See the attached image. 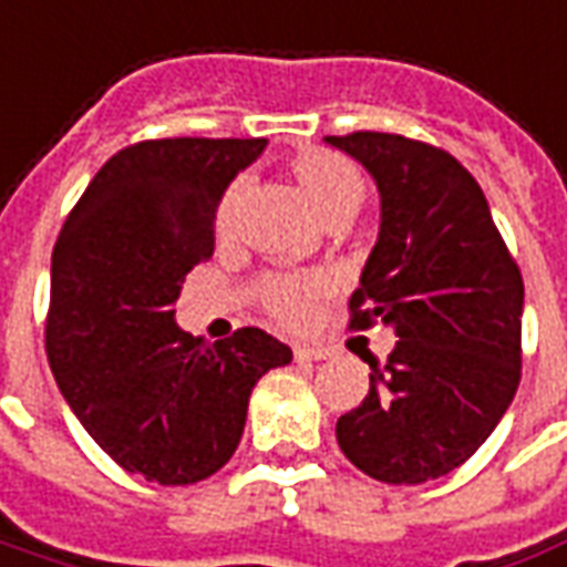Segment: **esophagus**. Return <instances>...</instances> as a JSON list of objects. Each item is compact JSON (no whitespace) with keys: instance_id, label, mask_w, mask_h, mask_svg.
Masks as SVG:
<instances>
[{"instance_id":"34e87169","label":"esophagus","mask_w":567,"mask_h":567,"mask_svg":"<svg viewBox=\"0 0 567 567\" xmlns=\"http://www.w3.org/2000/svg\"><path fill=\"white\" fill-rule=\"evenodd\" d=\"M292 357H296V362H320V359L329 357V350L311 344H296L292 347Z\"/></svg>"}]
</instances>
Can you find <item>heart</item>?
Returning a JSON list of instances; mask_svg holds the SVG:
<instances>
[{"instance_id": "heart-1", "label": "heart", "mask_w": 567, "mask_h": 567, "mask_svg": "<svg viewBox=\"0 0 567 567\" xmlns=\"http://www.w3.org/2000/svg\"><path fill=\"white\" fill-rule=\"evenodd\" d=\"M292 177L299 184L301 196L308 198L311 210L326 223V226H347L362 208L365 198V184L353 165L334 156V153L308 151L292 159ZM241 184H233L226 189L214 214V233L217 238H229L241 205ZM320 280L299 278V275H275L262 280L259 299L268 311L284 323H301L308 317L311 299L320 292Z\"/></svg>"}]
</instances>
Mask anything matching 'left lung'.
<instances>
[{
	"label": "left lung",
	"instance_id": "obj_1",
	"mask_svg": "<svg viewBox=\"0 0 567 567\" xmlns=\"http://www.w3.org/2000/svg\"><path fill=\"white\" fill-rule=\"evenodd\" d=\"M378 184L380 229L353 329L395 332L369 395L334 425L344 456L383 483H425L458 468L519 386L523 278L477 181L450 153L390 132L326 135Z\"/></svg>",
	"mask_w": 567,
	"mask_h": 567
}]
</instances>
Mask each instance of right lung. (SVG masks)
<instances>
[{
	"label": "right lung",
	"instance_id": "1",
	"mask_svg": "<svg viewBox=\"0 0 567 567\" xmlns=\"http://www.w3.org/2000/svg\"><path fill=\"white\" fill-rule=\"evenodd\" d=\"M266 138H163L111 156L51 259L48 359L90 437L163 486L220 471L247 402L292 350L262 329L208 344L175 323L184 278L214 254V214Z\"/></svg>",
	"mask_w": 567,
	"mask_h": 567
}]
</instances>
